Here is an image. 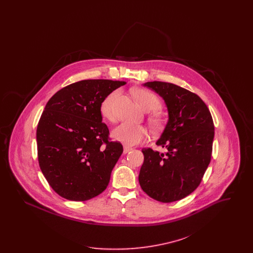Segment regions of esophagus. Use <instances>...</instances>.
<instances>
[{"label": "esophagus", "mask_w": 253, "mask_h": 253, "mask_svg": "<svg viewBox=\"0 0 253 253\" xmlns=\"http://www.w3.org/2000/svg\"><path fill=\"white\" fill-rule=\"evenodd\" d=\"M132 150V148H130V147H126V146H125V147H124V150H123V153H124V154H128V153H129V152H131Z\"/></svg>", "instance_id": "1"}]
</instances>
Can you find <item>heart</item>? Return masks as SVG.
I'll list each match as a JSON object with an SVG mask.
<instances>
[{"instance_id":"b5f03b06","label":"heart","mask_w":253,"mask_h":253,"mask_svg":"<svg viewBox=\"0 0 253 253\" xmlns=\"http://www.w3.org/2000/svg\"><path fill=\"white\" fill-rule=\"evenodd\" d=\"M134 97L137 103L145 111H156L161 107L160 100L158 96L153 92L145 89H137L133 92ZM119 96L118 91H114L106 96L100 105V113L102 117L109 121H114L116 119V113L114 110V105L116 99ZM152 125L154 127H159L161 125V121L157 118H153L151 120ZM112 136L117 141H120L123 144L128 146L140 144L144 142L148 138V132L143 126L132 125L130 123H121L118 127H116L113 132Z\"/></svg>"}]
</instances>
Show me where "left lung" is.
<instances>
[{
	"label": "left lung",
	"instance_id": "obj_1",
	"mask_svg": "<svg viewBox=\"0 0 253 253\" xmlns=\"http://www.w3.org/2000/svg\"><path fill=\"white\" fill-rule=\"evenodd\" d=\"M143 85L161 96L168 109L167 125L157 141L167 151L142 149L138 181L150 197L170 203L188 196L201 183L211 158L213 121L204 101L189 90L163 82Z\"/></svg>",
	"mask_w": 253,
	"mask_h": 253
}]
</instances>
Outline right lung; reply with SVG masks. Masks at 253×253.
Listing matches in <instances>:
<instances>
[{
	"label": "right lung",
	"mask_w": 253,
	"mask_h": 253,
	"mask_svg": "<svg viewBox=\"0 0 253 253\" xmlns=\"http://www.w3.org/2000/svg\"><path fill=\"white\" fill-rule=\"evenodd\" d=\"M124 84L81 81L60 89L46 103L37 127L38 159L49 185L61 197L85 201L107 188L123 147L109 140L100 105Z\"/></svg>",
	"instance_id": "1"
}]
</instances>
